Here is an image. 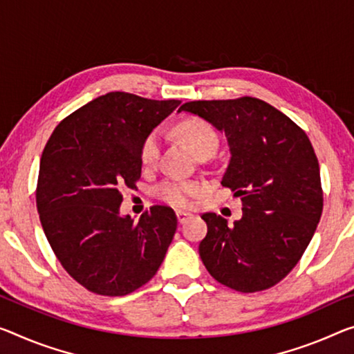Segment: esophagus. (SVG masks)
I'll list each match as a JSON object with an SVG mask.
<instances>
[{
	"label": "esophagus",
	"instance_id": "1",
	"mask_svg": "<svg viewBox=\"0 0 354 354\" xmlns=\"http://www.w3.org/2000/svg\"><path fill=\"white\" fill-rule=\"evenodd\" d=\"M176 215H177V220H178V223H180V225H183V223L187 221L188 218H192V214H189V212H183V210H178Z\"/></svg>",
	"mask_w": 354,
	"mask_h": 354
}]
</instances>
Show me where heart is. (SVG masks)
Returning a JSON list of instances; mask_svg holds the SVG:
<instances>
[{"label": "heart", "instance_id": "heart-1", "mask_svg": "<svg viewBox=\"0 0 354 354\" xmlns=\"http://www.w3.org/2000/svg\"><path fill=\"white\" fill-rule=\"evenodd\" d=\"M177 136L180 138L185 145L188 147L193 153L198 156L204 151H215L218 147V134L207 122L201 118H187L177 124ZM161 147V134L158 129L145 136L140 144L139 156L144 166H151L158 158ZM203 185L193 180H169L161 182L156 187L155 193L161 201L174 205V207H187L192 204V199L203 192Z\"/></svg>", "mask_w": 354, "mask_h": 354}]
</instances>
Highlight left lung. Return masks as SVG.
<instances>
[{
	"label": "left lung",
	"instance_id": "1",
	"mask_svg": "<svg viewBox=\"0 0 354 354\" xmlns=\"http://www.w3.org/2000/svg\"><path fill=\"white\" fill-rule=\"evenodd\" d=\"M188 112L226 136L230 165L223 187L242 201V218L227 225L204 214L201 259L221 285L241 292L279 283L306 252L323 212L319 165L307 134L257 97L185 102Z\"/></svg>",
	"mask_w": 354,
	"mask_h": 354
}]
</instances>
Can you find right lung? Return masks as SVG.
I'll return each mask as SVG.
<instances>
[{
	"label": "right lung",
	"mask_w": 354,
	"mask_h": 354,
	"mask_svg": "<svg viewBox=\"0 0 354 354\" xmlns=\"http://www.w3.org/2000/svg\"><path fill=\"white\" fill-rule=\"evenodd\" d=\"M178 104L111 91L64 118L42 151V230L68 274L91 292L129 295L165 259L177 230L174 210L153 205L136 223L120 215V189L136 187L140 144Z\"/></svg>",
	"instance_id": "add662e5"
}]
</instances>
